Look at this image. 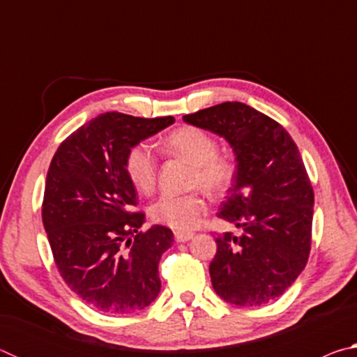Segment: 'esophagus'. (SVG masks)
Here are the masks:
<instances>
[{
  "label": "esophagus",
  "instance_id": "1",
  "mask_svg": "<svg viewBox=\"0 0 357 357\" xmlns=\"http://www.w3.org/2000/svg\"><path fill=\"white\" fill-rule=\"evenodd\" d=\"M192 238H193V233H184V231L174 233V239H176V243H187V241H190Z\"/></svg>",
  "mask_w": 357,
  "mask_h": 357
}]
</instances>
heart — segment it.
<instances>
[{"label": "heart", "mask_w": 357, "mask_h": 357, "mask_svg": "<svg viewBox=\"0 0 357 357\" xmlns=\"http://www.w3.org/2000/svg\"><path fill=\"white\" fill-rule=\"evenodd\" d=\"M168 153L179 155L193 165L192 185H200L211 195H220L231 185L236 165L229 157L219 154V143L209 132L193 126L173 130L164 143ZM126 173L137 190H153L157 178V157L149 144H135L126 155ZM206 211V203L198 193L173 195L164 193L151 204L149 215L178 231L193 228Z\"/></svg>", "instance_id": "b5f03b06"}]
</instances>
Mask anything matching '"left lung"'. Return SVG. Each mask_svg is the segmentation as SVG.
<instances>
[{
  "mask_svg": "<svg viewBox=\"0 0 357 357\" xmlns=\"http://www.w3.org/2000/svg\"><path fill=\"white\" fill-rule=\"evenodd\" d=\"M225 138L236 174L217 217L243 229L215 238L213 288L239 307L263 305L293 285L312 244L313 189L288 132L243 102H223L183 116Z\"/></svg>",
  "mask_w": 357,
  "mask_h": 357,
  "instance_id": "1",
  "label": "left lung"
}]
</instances>
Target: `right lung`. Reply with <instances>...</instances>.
I'll use <instances>...</instances> for the list:
<instances>
[{
    "instance_id": "obj_1",
    "label": "right lung",
    "mask_w": 357,
    "mask_h": 357,
    "mask_svg": "<svg viewBox=\"0 0 357 357\" xmlns=\"http://www.w3.org/2000/svg\"><path fill=\"white\" fill-rule=\"evenodd\" d=\"M173 116L102 113L59 144L47 173L42 222L59 274L78 298L110 315L143 310L160 293L159 261L170 228L140 231L126 155Z\"/></svg>"
}]
</instances>
